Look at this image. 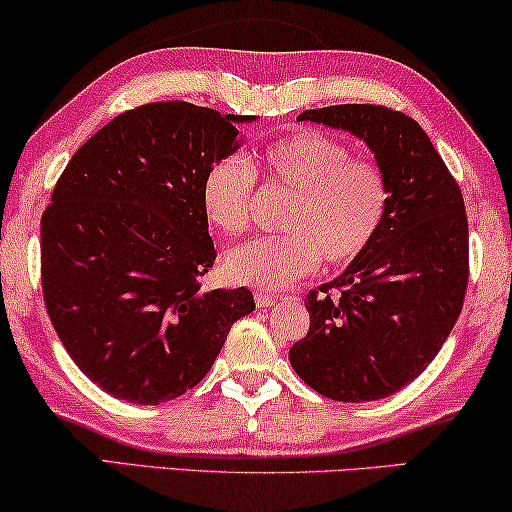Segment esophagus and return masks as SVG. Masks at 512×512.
Returning <instances> with one entry per match:
<instances>
[{"label": "esophagus", "instance_id": "34e87169", "mask_svg": "<svg viewBox=\"0 0 512 512\" xmlns=\"http://www.w3.org/2000/svg\"><path fill=\"white\" fill-rule=\"evenodd\" d=\"M275 301H277V296H272V294H256L258 308H270Z\"/></svg>", "mask_w": 512, "mask_h": 512}]
</instances>
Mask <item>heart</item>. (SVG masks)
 Returning a JSON list of instances; mask_svg holds the SVG:
<instances>
[{
    "mask_svg": "<svg viewBox=\"0 0 512 512\" xmlns=\"http://www.w3.org/2000/svg\"><path fill=\"white\" fill-rule=\"evenodd\" d=\"M258 169L268 183L287 190L282 235L258 237L228 251L230 282L280 291L313 272L320 261L348 265L376 240L388 216L390 185L369 159L317 131H291L268 145ZM256 169L244 157H223L202 178V209L223 235H240L251 221Z\"/></svg>",
    "mask_w": 512,
    "mask_h": 512,
    "instance_id": "b5f03b06",
    "label": "heart"
}]
</instances>
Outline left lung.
<instances>
[{
	"instance_id": "obj_1",
	"label": "left lung",
	"mask_w": 512,
	"mask_h": 512,
	"mask_svg": "<svg viewBox=\"0 0 512 512\" xmlns=\"http://www.w3.org/2000/svg\"><path fill=\"white\" fill-rule=\"evenodd\" d=\"M296 122L360 138L388 178L390 207L371 247L322 294H308L310 329L289 362L329 400H383L435 360L459 320L468 287L463 195L426 131L402 112L331 105Z\"/></svg>"
}]
</instances>
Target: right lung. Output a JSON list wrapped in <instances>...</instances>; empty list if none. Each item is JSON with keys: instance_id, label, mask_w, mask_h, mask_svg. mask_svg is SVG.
Returning a JSON list of instances; mask_svg holds the SVG:
<instances>
[{"instance_id": "add662e5", "label": "right lung", "mask_w": 512, "mask_h": 512, "mask_svg": "<svg viewBox=\"0 0 512 512\" xmlns=\"http://www.w3.org/2000/svg\"><path fill=\"white\" fill-rule=\"evenodd\" d=\"M185 101L122 112L79 148L42 216V289L72 362L117 400L159 404L209 374L256 303L199 289L216 261L202 178L244 138Z\"/></svg>"}]
</instances>
